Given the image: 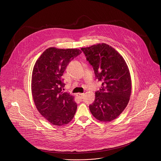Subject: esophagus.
I'll return each instance as SVG.
<instances>
[{
	"mask_svg": "<svg viewBox=\"0 0 161 161\" xmlns=\"http://www.w3.org/2000/svg\"><path fill=\"white\" fill-rule=\"evenodd\" d=\"M83 96H84V94H81V93H78V94H76V96H77L78 98H80V99H83Z\"/></svg>",
	"mask_w": 161,
	"mask_h": 161,
	"instance_id": "34e87169",
	"label": "esophagus"
}]
</instances>
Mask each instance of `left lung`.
<instances>
[{
	"mask_svg": "<svg viewBox=\"0 0 161 161\" xmlns=\"http://www.w3.org/2000/svg\"><path fill=\"white\" fill-rule=\"evenodd\" d=\"M86 60L93 67L95 77L102 82L94 103L89 106L92 115L101 122L117 119L127 106L131 94V78L120 54L105 43L82 48Z\"/></svg>",
	"mask_w": 161,
	"mask_h": 161,
	"instance_id": "8db88e82",
	"label": "left lung"
}]
</instances>
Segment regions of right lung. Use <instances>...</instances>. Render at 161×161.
Listing matches in <instances>:
<instances>
[{
    "mask_svg": "<svg viewBox=\"0 0 161 161\" xmlns=\"http://www.w3.org/2000/svg\"><path fill=\"white\" fill-rule=\"evenodd\" d=\"M81 53L78 49L46 50L36 61L32 75V94L41 115L54 125L70 122L76 111L73 96L63 92L62 76L73 59Z\"/></svg>",
    "mask_w": 161,
    "mask_h": 161,
    "instance_id": "right-lung-1",
    "label": "right lung"
}]
</instances>
